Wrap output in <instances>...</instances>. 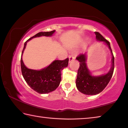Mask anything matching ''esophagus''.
<instances>
[{
	"label": "esophagus",
	"instance_id": "1",
	"mask_svg": "<svg viewBox=\"0 0 128 128\" xmlns=\"http://www.w3.org/2000/svg\"><path fill=\"white\" fill-rule=\"evenodd\" d=\"M74 58H75V57L74 55H72V54H71V55L69 56V61H70V62L74 60Z\"/></svg>",
	"mask_w": 128,
	"mask_h": 128
}]
</instances>
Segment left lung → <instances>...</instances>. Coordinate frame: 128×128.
Returning <instances> with one entry per match:
<instances>
[{"instance_id":"left-lung-1","label":"left lung","mask_w":128,"mask_h":128,"mask_svg":"<svg viewBox=\"0 0 128 128\" xmlns=\"http://www.w3.org/2000/svg\"><path fill=\"white\" fill-rule=\"evenodd\" d=\"M94 33L96 34V39L100 42H105L110 50L112 55V67L106 74L99 76H93L87 68L86 54H78L76 59L80 62V66L76 80V87L80 92L87 95H95L102 92L110 82L114 68V58L111 49L110 42L105 39L99 32H95Z\"/></svg>"}]
</instances>
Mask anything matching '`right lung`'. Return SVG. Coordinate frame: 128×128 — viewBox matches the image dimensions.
<instances>
[{
	"label": "right lung",
	"mask_w": 128,
	"mask_h": 128,
	"mask_svg": "<svg viewBox=\"0 0 128 128\" xmlns=\"http://www.w3.org/2000/svg\"><path fill=\"white\" fill-rule=\"evenodd\" d=\"M54 30L50 32H40L32 36L24 42L22 50L21 60V70L24 80L31 88L40 94L52 92L59 86L62 80V70L66 67L68 64L69 58L64 60H54L49 66L41 70H34L27 68L22 60V54L26 48L27 42L32 38L40 36H51Z\"/></svg>",
	"instance_id": "1"
}]
</instances>
